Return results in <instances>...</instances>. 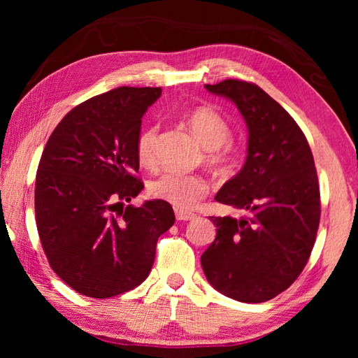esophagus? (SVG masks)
<instances>
[{
  "label": "esophagus",
  "instance_id": "34e87169",
  "mask_svg": "<svg viewBox=\"0 0 358 358\" xmlns=\"http://www.w3.org/2000/svg\"><path fill=\"white\" fill-rule=\"evenodd\" d=\"M175 217H177L178 222H187V220H192L195 215L191 214V212H185V210H175Z\"/></svg>",
  "mask_w": 358,
  "mask_h": 358
}]
</instances>
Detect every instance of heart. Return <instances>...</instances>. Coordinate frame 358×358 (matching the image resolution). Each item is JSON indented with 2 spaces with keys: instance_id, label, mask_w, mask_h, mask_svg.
<instances>
[{
  "instance_id": "1",
  "label": "heart",
  "mask_w": 358,
  "mask_h": 358,
  "mask_svg": "<svg viewBox=\"0 0 358 358\" xmlns=\"http://www.w3.org/2000/svg\"><path fill=\"white\" fill-rule=\"evenodd\" d=\"M187 124L194 135L206 148V162L212 166H223L234 155L229 141L232 131L227 120L212 108H196L187 115ZM158 126L143 129L136 140V157L144 167L157 163ZM210 185L206 177L196 173L167 171L158 175L148 186L152 199L172 204L180 210L194 209L209 194Z\"/></svg>"
}]
</instances>
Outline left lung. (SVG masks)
<instances>
[{
    "mask_svg": "<svg viewBox=\"0 0 358 358\" xmlns=\"http://www.w3.org/2000/svg\"><path fill=\"white\" fill-rule=\"evenodd\" d=\"M204 87L237 106L249 136L245 166L215 195L246 215L210 217L217 237L201 266L218 292L263 303L294 283L313 252L320 223L314 157L294 118L254 83Z\"/></svg>",
    "mask_w": 358,
    "mask_h": 358,
    "instance_id": "1",
    "label": "left lung"
}]
</instances>
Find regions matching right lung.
Listing matches in <instances>:
<instances>
[{
    "mask_svg": "<svg viewBox=\"0 0 358 358\" xmlns=\"http://www.w3.org/2000/svg\"><path fill=\"white\" fill-rule=\"evenodd\" d=\"M162 87H117L78 104L49 136L35 181V222L50 268L77 291L110 299L141 285L158 237L175 223L162 200L141 192L136 140ZM122 208H120L119 206Z\"/></svg>",
    "mask_w": 358,
    "mask_h": 358,
    "instance_id": "right-lung-1",
    "label": "right lung"
}]
</instances>
